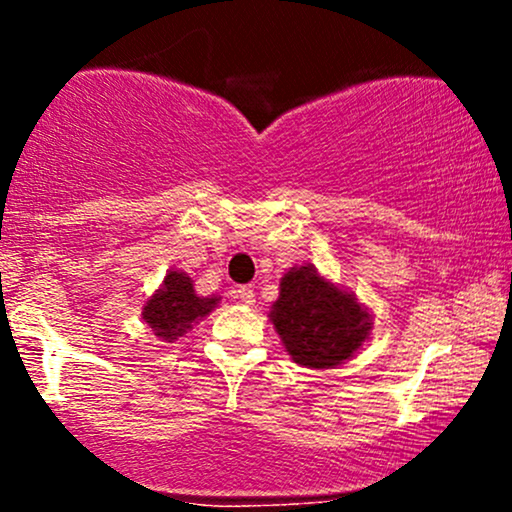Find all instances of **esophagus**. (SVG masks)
<instances>
[{
  "label": "esophagus",
  "mask_w": 512,
  "mask_h": 512,
  "mask_svg": "<svg viewBox=\"0 0 512 512\" xmlns=\"http://www.w3.org/2000/svg\"><path fill=\"white\" fill-rule=\"evenodd\" d=\"M233 298H238V301L245 305H252L255 303V289H252V286H238V289L233 291Z\"/></svg>",
  "instance_id": "obj_1"
}]
</instances>
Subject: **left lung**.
I'll return each instance as SVG.
<instances>
[{
  "mask_svg": "<svg viewBox=\"0 0 512 512\" xmlns=\"http://www.w3.org/2000/svg\"><path fill=\"white\" fill-rule=\"evenodd\" d=\"M272 322L286 351L301 366L332 368L354 356L370 332V317L349 293L313 267H293L281 279Z\"/></svg>",
  "mask_w": 512,
  "mask_h": 512,
  "instance_id": "obj_1",
  "label": "left lung"
}]
</instances>
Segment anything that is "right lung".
Listing matches in <instances>:
<instances>
[{
    "mask_svg": "<svg viewBox=\"0 0 512 512\" xmlns=\"http://www.w3.org/2000/svg\"><path fill=\"white\" fill-rule=\"evenodd\" d=\"M219 298H199L192 289V279L182 272H170L163 281V289L151 296L144 305L146 325L163 342H173L192 330V322L209 315Z\"/></svg>",
    "mask_w": 512,
    "mask_h": 512,
    "instance_id": "1",
    "label": "right lung"
}]
</instances>
